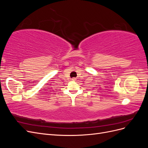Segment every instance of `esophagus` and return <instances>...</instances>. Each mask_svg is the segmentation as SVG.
Listing matches in <instances>:
<instances>
[{"label": "esophagus", "mask_w": 148, "mask_h": 148, "mask_svg": "<svg viewBox=\"0 0 148 148\" xmlns=\"http://www.w3.org/2000/svg\"><path fill=\"white\" fill-rule=\"evenodd\" d=\"M72 79H73V80H74V81H75V80L77 79V78H72Z\"/></svg>", "instance_id": "esophagus-1"}]
</instances>
